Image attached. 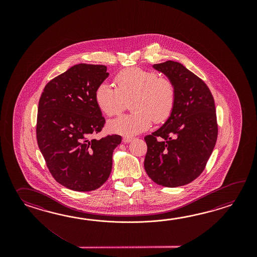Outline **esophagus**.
<instances>
[{
  "mask_svg": "<svg viewBox=\"0 0 257 257\" xmlns=\"http://www.w3.org/2000/svg\"><path fill=\"white\" fill-rule=\"evenodd\" d=\"M131 141H132V138H131V137H124L123 140H122V142H124V143H128Z\"/></svg>",
  "mask_w": 257,
  "mask_h": 257,
  "instance_id": "34e87169",
  "label": "esophagus"
}]
</instances>
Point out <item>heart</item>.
Segmentation results:
<instances>
[{
	"mask_svg": "<svg viewBox=\"0 0 257 257\" xmlns=\"http://www.w3.org/2000/svg\"><path fill=\"white\" fill-rule=\"evenodd\" d=\"M115 88L99 84L94 100L99 109L107 116L118 115L131 101L132 114L120 115L108 122L113 133L132 136L148 130L153 119L163 123L169 118L176 101V88L168 77L156 71L131 67L119 71L114 79Z\"/></svg>",
	"mask_w": 257,
	"mask_h": 257,
	"instance_id": "1",
	"label": "heart"
}]
</instances>
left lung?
I'll list each match as a JSON object with an SVG mask.
<instances>
[{
	"instance_id": "left-lung-1",
	"label": "left lung",
	"mask_w": 257,
	"mask_h": 257,
	"mask_svg": "<svg viewBox=\"0 0 257 257\" xmlns=\"http://www.w3.org/2000/svg\"><path fill=\"white\" fill-rule=\"evenodd\" d=\"M153 67L174 82L176 101L164 125L144 138V168L159 186H185L201 175L217 142L213 96L207 84L179 62L167 60Z\"/></svg>"
}]
</instances>
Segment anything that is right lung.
Instances as JSON below:
<instances>
[{"label": "right lung", "mask_w": 257, "mask_h": 257, "mask_svg": "<svg viewBox=\"0 0 257 257\" xmlns=\"http://www.w3.org/2000/svg\"><path fill=\"white\" fill-rule=\"evenodd\" d=\"M106 67L80 63L55 77L44 88L37 120L39 150L55 180L74 191H93L109 177L119 135L100 140L105 119L94 100Z\"/></svg>", "instance_id": "add662e5"}]
</instances>
